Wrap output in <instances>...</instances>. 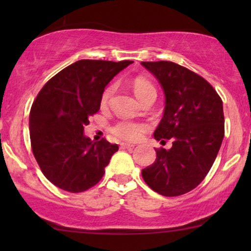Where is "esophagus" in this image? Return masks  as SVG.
<instances>
[{
	"label": "esophagus",
	"instance_id": "esophagus-1",
	"mask_svg": "<svg viewBox=\"0 0 251 251\" xmlns=\"http://www.w3.org/2000/svg\"><path fill=\"white\" fill-rule=\"evenodd\" d=\"M133 148H134V145H132V144H126V143L120 144V149L128 150V149H133Z\"/></svg>",
	"mask_w": 251,
	"mask_h": 251
}]
</instances>
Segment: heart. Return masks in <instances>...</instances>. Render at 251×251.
I'll use <instances>...</instances> for the list:
<instances>
[{"label": "heart", "instance_id": "obj_1", "mask_svg": "<svg viewBox=\"0 0 251 251\" xmlns=\"http://www.w3.org/2000/svg\"><path fill=\"white\" fill-rule=\"evenodd\" d=\"M132 88H133L134 94L139 100L150 93H155L154 86L149 80L142 76H137L132 80ZM113 85H109L108 87L105 88V91L102 92L101 100H100L101 106L107 105L109 98L113 94ZM146 128L148 127H146L145 124L131 122V120H120L111 128V132L119 139L126 140V142H135L142 137Z\"/></svg>", "mask_w": 251, "mask_h": 251}]
</instances>
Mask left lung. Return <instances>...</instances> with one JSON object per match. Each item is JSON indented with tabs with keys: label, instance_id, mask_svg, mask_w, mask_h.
Here are the masks:
<instances>
[{
	"label": "left lung",
	"instance_id": "obj_1",
	"mask_svg": "<svg viewBox=\"0 0 251 251\" xmlns=\"http://www.w3.org/2000/svg\"><path fill=\"white\" fill-rule=\"evenodd\" d=\"M162 85L165 107L154 139H172L157 149L152 165L142 171L153 191L175 197L194 190L211 169L224 137L223 102L201 75L171 61L142 62Z\"/></svg>",
	"mask_w": 251,
	"mask_h": 251
}]
</instances>
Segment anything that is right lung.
I'll use <instances>...</instances> for the list:
<instances>
[{"instance_id":"right-lung-1","label":"right lung","mask_w":251,"mask_h":251,"mask_svg":"<svg viewBox=\"0 0 251 251\" xmlns=\"http://www.w3.org/2000/svg\"><path fill=\"white\" fill-rule=\"evenodd\" d=\"M133 61L79 60L54 75L30 109V143L42 174L57 188L82 192L102 178L117 144L83 134L100 108L102 92Z\"/></svg>"}]
</instances>
